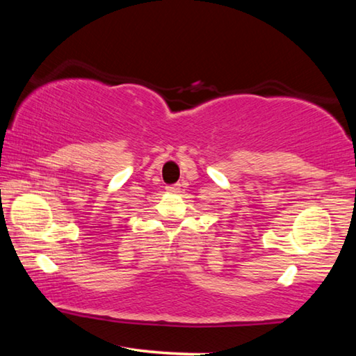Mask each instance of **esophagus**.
<instances>
[{"instance_id":"1","label":"esophagus","mask_w":356,"mask_h":356,"mask_svg":"<svg viewBox=\"0 0 356 356\" xmlns=\"http://www.w3.org/2000/svg\"><path fill=\"white\" fill-rule=\"evenodd\" d=\"M180 190V184H176V185H170L168 186V191H171V193H177Z\"/></svg>"}]
</instances>
